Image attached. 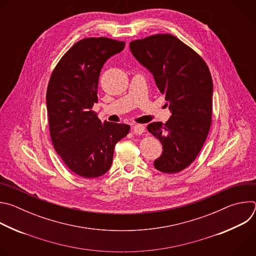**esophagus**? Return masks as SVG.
<instances>
[{
	"label": "esophagus",
	"mask_w": 256,
	"mask_h": 256,
	"mask_svg": "<svg viewBox=\"0 0 256 256\" xmlns=\"http://www.w3.org/2000/svg\"><path fill=\"white\" fill-rule=\"evenodd\" d=\"M132 132L136 134H142L144 132V126L142 124H134Z\"/></svg>",
	"instance_id": "34e87169"
}]
</instances>
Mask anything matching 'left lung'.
<instances>
[{"instance_id":"8db88e82","label":"left lung","mask_w":256,"mask_h":256,"mask_svg":"<svg viewBox=\"0 0 256 256\" xmlns=\"http://www.w3.org/2000/svg\"><path fill=\"white\" fill-rule=\"evenodd\" d=\"M130 48L153 75L172 114L166 124L157 122L147 126L163 147L154 166L164 173H177L194 161L210 128L212 80L210 70L194 50L171 34L134 40Z\"/></svg>"}]
</instances>
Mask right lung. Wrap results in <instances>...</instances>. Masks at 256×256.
I'll use <instances>...</instances> for the list:
<instances>
[{"label": "right lung", "instance_id": "add662e5", "mask_svg": "<svg viewBox=\"0 0 256 256\" xmlns=\"http://www.w3.org/2000/svg\"><path fill=\"white\" fill-rule=\"evenodd\" d=\"M126 44L107 38H85L60 58L50 79L46 107L52 142L68 168L85 177L105 174L112 166L114 147L130 126L102 122L92 107L105 62Z\"/></svg>", "mask_w": 256, "mask_h": 256}]
</instances>
